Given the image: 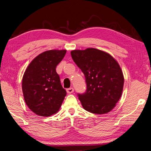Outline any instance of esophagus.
<instances>
[{"instance_id": "obj_1", "label": "esophagus", "mask_w": 151, "mask_h": 151, "mask_svg": "<svg viewBox=\"0 0 151 151\" xmlns=\"http://www.w3.org/2000/svg\"><path fill=\"white\" fill-rule=\"evenodd\" d=\"M66 91L68 93H73L74 92V89L73 88H70L67 89Z\"/></svg>"}]
</instances>
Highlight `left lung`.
I'll return each instance as SVG.
<instances>
[{
	"label": "left lung",
	"instance_id": "8db88e82",
	"mask_svg": "<svg viewBox=\"0 0 151 151\" xmlns=\"http://www.w3.org/2000/svg\"><path fill=\"white\" fill-rule=\"evenodd\" d=\"M74 62L85 76L86 90L78 93L83 108L93 114L109 112L120 100L124 76L110 54L94 48L71 51Z\"/></svg>",
	"mask_w": 151,
	"mask_h": 151
}]
</instances>
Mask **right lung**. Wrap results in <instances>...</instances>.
I'll return each mask as SVG.
<instances>
[{
    "label": "right lung",
    "mask_w": 151,
    "mask_h": 151,
    "mask_svg": "<svg viewBox=\"0 0 151 151\" xmlns=\"http://www.w3.org/2000/svg\"><path fill=\"white\" fill-rule=\"evenodd\" d=\"M66 50H49L39 54L27 67L22 81L26 104L41 116H49L60 108L67 94L56 67Z\"/></svg>",
    "instance_id": "right-lung-1"
}]
</instances>
